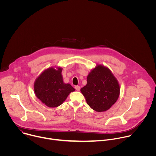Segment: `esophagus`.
I'll use <instances>...</instances> for the list:
<instances>
[{"label":"esophagus","mask_w":156,"mask_h":156,"mask_svg":"<svg viewBox=\"0 0 156 156\" xmlns=\"http://www.w3.org/2000/svg\"><path fill=\"white\" fill-rule=\"evenodd\" d=\"M75 90H76V91H79L80 90V86H76L75 87Z\"/></svg>","instance_id":"obj_1"}]
</instances>
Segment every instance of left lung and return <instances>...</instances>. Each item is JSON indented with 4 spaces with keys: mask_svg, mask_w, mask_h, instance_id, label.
<instances>
[{
    "mask_svg": "<svg viewBox=\"0 0 156 156\" xmlns=\"http://www.w3.org/2000/svg\"><path fill=\"white\" fill-rule=\"evenodd\" d=\"M87 105L98 112L108 110L117 101L120 85L110 70L97 65L87 76V84L80 90Z\"/></svg>",
    "mask_w": 156,
    "mask_h": 156,
    "instance_id": "left-lung-1",
    "label": "left lung"
}]
</instances>
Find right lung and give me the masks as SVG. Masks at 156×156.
Here are the masks:
<instances>
[{
  "label": "right lung",
  "mask_w": 156,
  "mask_h": 156,
  "mask_svg": "<svg viewBox=\"0 0 156 156\" xmlns=\"http://www.w3.org/2000/svg\"><path fill=\"white\" fill-rule=\"evenodd\" d=\"M62 68L49 67L36 79L34 91L36 97L49 107L60 105L71 92L75 90L69 83H65L62 75Z\"/></svg>",
  "instance_id": "add662e5"
}]
</instances>
